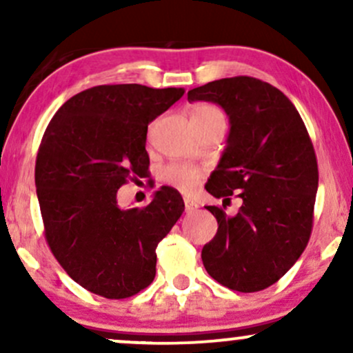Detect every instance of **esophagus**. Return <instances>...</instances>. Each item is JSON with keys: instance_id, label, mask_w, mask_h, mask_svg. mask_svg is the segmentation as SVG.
Here are the masks:
<instances>
[{"instance_id": "34e87169", "label": "esophagus", "mask_w": 353, "mask_h": 353, "mask_svg": "<svg viewBox=\"0 0 353 353\" xmlns=\"http://www.w3.org/2000/svg\"><path fill=\"white\" fill-rule=\"evenodd\" d=\"M184 204H185V212H194V210L197 209V202H194L192 199H189V197H185L184 199Z\"/></svg>"}]
</instances>
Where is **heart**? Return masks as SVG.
I'll list each match as a JSON object with an SVG mask.
<instances>
[{"label":"heart","mask_w":353,"mask_h":353,"mask_svg":"<svg viewBox=\"0 0 353 353\" xmlns=\"http://www.w3.org/2000/svg\"><path fill=\"white\" fill-rule=\"evenodd\" d=\"M212 117H219V119H225L224 112L221 109L212 106V104H196L190 111V119L192 121H204V119H212ZM202 172L197 168L189 164H179L174 163L169 164L164 169L163 179L165 184H171L174 188H179L182 190L192 189L201 179Z\"/></svg>","instance_id":"obj_1"}]
</instances>
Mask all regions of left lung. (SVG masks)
<instances>
[{"label": "left lung", "mask_w": 353, "mask_h": 353, "mask_svg": "<svg viewBox=\"0 0 353 353\" xmlns=\"http://www.w3.org/2000/svg\"><path fill=\"white\" fill-rule=\"evenodd\" d=\"M216 103L229 116L228 148L205 189L242 205L234 217L208 205L217 234L202 249L214 281L237 292L270 287L305 250L314 222L319 168L314 145L292 101L250 76L224 78L188 92Z\"/></svg>", "instance_id": "1"}]
</instances>
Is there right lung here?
<instances>
[{"mask_svg": "<svg viewBox=\"0 0 353 353\" xmlns=\"http://www.w3.org/2000/svg\"><path fill=\"white\" fill-rule=\"evenodd\" d=\"M182 88L103 84L58 109L36 156L44 237L74 282L106 299H128L156 277V247L184 212L172 188L145 208L121 209L117 189L149 176L148 125Z\"/></svg>", "mask_w": 353, "mask_h": 353, "instance_id": "obj_1", "label": "right lung"}]
</instances>
